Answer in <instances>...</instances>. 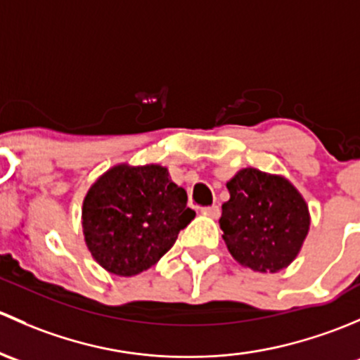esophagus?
Segmentation results:
<instances>
[{
	"instance_id": "34e87169",
	"label": "esophagus",
	"mask_w": 360,
	"mask_h": 360,
	"mask_svg": "<svg viewBox=\"0 0 360 360\" xmlns=\"http://www.w3.org/2000/svg\"><path fill=\"white\" fill-rule=\"evenodd\" d=\"M202 213L205 214H207V217H211V218H218V214H220V207L218 206H207V207H202Z\"/></svg>"
}]
</instances>
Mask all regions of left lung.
<instances>
[{
    "instance_id": "1",
    "label": "left lung",
    "mask_w": 360,
    "mask_h": 360,
    "mask_svg": "<svg viewBox=\"0 0 360 360\" xmlns=\"http://www.w3.org/2000/svg\"><path fill=\"white\" fill-rule=\"evenodd\" d=\"M220 229L232 257L255 272H279L300 253L310 229L305 199L290 180L257 168L227 181Z\"/></svg>"
}]
</instances>
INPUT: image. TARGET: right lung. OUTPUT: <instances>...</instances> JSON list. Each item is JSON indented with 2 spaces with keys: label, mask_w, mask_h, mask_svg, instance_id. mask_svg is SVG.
Listing matches in <instances>:
<instances>
[{
  "label": "right lung",
  "mask_w": 360,
  "mask_h": 360,
  "mask_svg": "<svg viewBox=\"0 0 360 360\" xmlns=\"http://www.w3.org/2000/svg\"><path fill=\"white\" fill-rule=\"evenodd\" d=\"M195 211L187 192L161 165H116L86 192L83 234L91 257L107 272L136 276L175 244Z\"/></svg>",
  "instance_id": "add662e5"
}]
</instances>
